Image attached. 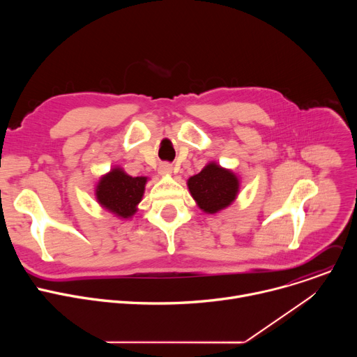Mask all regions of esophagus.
<instances>
[{
	"instance_id": "1",
	"label": "esophagus",
	"mask_w": 357,
	"mask_h": 357,
	"mask_svg": "<svg viewBox=\"0 0 357 357\" xmlns=\"http://www.w3.org/2000/svg\"><path fill=\"white\" fill-rule=\"evenodd\" d=\"M158 171L161 175H169L172 172V167L169 164H162V165H160Z\"/></svg>"
}]
</instances>
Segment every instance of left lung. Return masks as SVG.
I'll return each instance as SVG.
<instances>
[{"label":"left lung","instance_id":"left-lung-1","mask_svg":"<svg viewBox=\"0 0 357 357\" xmlns=\"http://www.w3.org/2000/svg\"><path fill=\"white\" fill-rule=\"evenodd\" d=\"M238 178L216 162L208 164L188 179L192 197L205 213H218L230 206L238 193Z\"/></svg>","mask_w":357,"mask_h":357}]
</instances>
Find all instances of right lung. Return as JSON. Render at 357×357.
<instances>
[{
    "instance_id": "right-lung-1",
    "label": "right lung",
    "mask_w": 357,
    "mask_h": 357,
    "mask_svg": "<svg viewBox=\"0 0 357 357\" xmlns=\"http://www.w3.org/2000/svg\"><path fill=\"white\" fill-rule=\"evenodd\" d=\"M146 179V176H130L124 169L116 167L100 178L96 186V199L101 208L117 218L130 219L137 212Z\"/></svg>"
}]
</instances>
